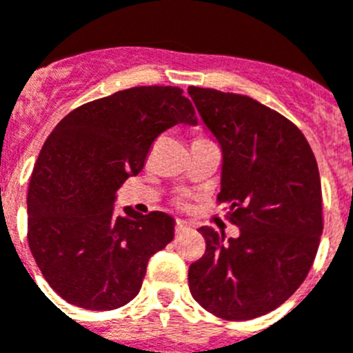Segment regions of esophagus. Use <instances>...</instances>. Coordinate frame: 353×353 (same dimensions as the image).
<instances>
[{
	"label": "esophagus",
	"instance_id": "1",
	"mask_svg": "<svg viewBox=\"0 0 353 353\" xmlns=\"http://www.w3.org/2000/svg\"><path fill=\"white\" fill-rule=\"evenodd\" d=\"M191 227H193V225H191V223L182 222V220H179V222H176V225H174V232H176V234H182V232L189 231Z\"/></svg>",
	"mask_w": 353,
	"mask_h": 353
}]
</instances>
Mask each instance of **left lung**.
Instances as JSON below:
<instances>
[{"instance_id": "8db88e82", "label": "left lung", "mask_w": 353, "mask_h": 353, "mask_svg": "<svg viewBox=\"0 0 353 353\" xmlns=\"http://www.w3.org/2000/svg\"><path fill=\"white\" fill-rule=\"evenodd\" d=\"M222 148L218 202L238 238L200 227L205 254L189 267L198 305L227 321L272 312L305 281L323 232L321 180L296 124L254 99L189 86Z\"/></svg>"}]
</instances>
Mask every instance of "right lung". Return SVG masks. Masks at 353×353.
<instances>
[{
	"mask_svg": "<svg viewBox=\"0 0 353 353\" xmlns=\"http://www.w3.org/2000/svg\"><path fill=\"white\" fill-rule=\"evenodd\" d=\"M196 124L176 86H135L75 108L54 128L32 171L28 247L55 292L88 310L124 307L148 261L174 236L162 211H113L122 183L142 171L157 137Z\"/></svg>",
	"mask_w": 353,
	"mask_h": 353,
	"instance_id": "add662e5",
	"label": "right lung"
}]
</instances>
